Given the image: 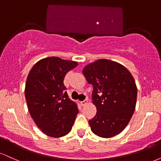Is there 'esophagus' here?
I'll list each match as a JSON object with an SVG mask.
<instances>
[{
  "label": "esophagus",
  "instance_id": "obj_1",
  "mask_svg": "<svg viewBox=\"0 0 161 161\" xmlns=\"http://www.w3.org/2000/svg\"><path fill=\"white\" fill-rule=\"evenodd\" d=\"M88 104V99H86L84 100V101H81V104H82V106H85V105H86Z\"/></svg>",
  "mask_w": 161,
  "mask_h": 161
}]
</instances>
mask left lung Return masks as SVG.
<instances>
[{
	"label": "left lung",
	"instance_id": "1",
	"mask_svg": "<svg viewBox=\"0 0 161 161\" xmlns=\"http://www.w3.org/2000/svg\"><path fill=\"white\" fill-rule=\"evenodd\" d=\"M83 74L93 86L97 114L89 119L92 132L102 138L120 133L135 111L137 87L132 74L116 62L101 59L88 64Z\"/></svg>",
	"mask_w": 161,
	"mask_h": 161
}]
</instances>
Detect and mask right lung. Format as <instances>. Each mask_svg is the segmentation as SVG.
<instances>
[{
    "label": "right lung",
    "instance_id": "1",
    "mask_svg": "<svg viewBox=\"0 0 161 161\" xmlns=\"http://www.w3.org/2000/svg\"><path fill=\"white\" fill-rule=\"evenodd\" d=\"M77 65L57 57H47L36 63L28 75L25 88L28 109L37 126L51 137L69 133L79 113L64 84L66 73Z\"/></svg>",
    "mask_w": 161,
    "mask_h": 161
}]
</instances>
